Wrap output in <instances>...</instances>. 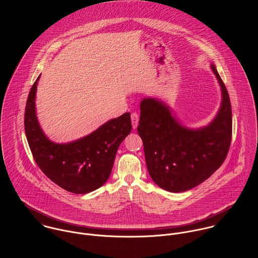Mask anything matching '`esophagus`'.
Here are the masks:
<instances>
[{
	"mask_svg": "<svg viewBox=\"0 0 258 258\" xmlns=\"http://www.w3.org/2000/svg\"><path fill=\"white\" fill-rule=\"evenodd\" d=\"M131 121H132V126L133 129H137L138 126V122H139V115L137 113H132L131 114Z\"/></svg>",
	"mask_w": 258,
	"mask_h": 258,
	"instance_id": "obj_1",
	"label": "esophagus"
}]
</instances>
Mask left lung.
<instances>
[{
  "label": "left lung",
  "instance_id": "1",
  "mask_svg": "<svg viewBox=\"0 0 258 258\" xmlns=\"http://www.w3.org/2000/svg\"><path fill=\"white\" fill-rule=\"evenodd\" d=\"M221 86V107L207 126L187 128L165 102L144 98L140 102L138 133L143 141L148 172L155 184L182 192L202 184L223 163L231 142L229 96L216 66L211 64Z\"/></svg>",
  "mask_w": 258,
  "mask_h": 258
}]
</instances>
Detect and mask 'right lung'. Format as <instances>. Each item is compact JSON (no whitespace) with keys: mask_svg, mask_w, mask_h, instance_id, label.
<instances>
[{"mask_svg":"<svg viewBox=\"0 0 258 258\" xmlns=\"http://www.w3.org/2000/svg\"><path fill=\"white\" fill-rule=\"evenodd\" d=\"M34 83L25 112V131L34 159L53 183L74 194H87L106 183L117 150L132 129L130 113L111 119L92 133L69 143H54L37 121Z\"/></svg>","mask_w":258,"mask_h":258,"instance_id":"1","label":"right lung"}]
</instances>
